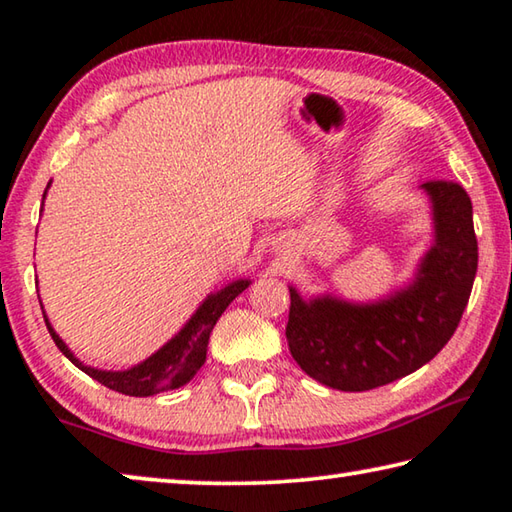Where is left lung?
<instances>
[{
	"label": "left lung",
	"instance_id": "obj_1",
	"mask_svg": "<svg viewBox=\"0 0 512 512\" xmlns=\"http://www.w3.org/2000/svg\"><path fill=\"white\" fill-rule=\"evenodd\" d=\"M422 187L433 201L436 244L409 289L363 307L305 302L289 289L291 357L320 384L350 393L391 384L436 357L461 323L479 264L472 201L452 180Z\"/></svg>",
	"mask_w": 512,
	"mask_h": 512
}]
</instances>
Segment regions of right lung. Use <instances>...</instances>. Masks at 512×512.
<instances>
[{
    "label": "right lung",
    "instance_id": "obj_1",
    "mask_svg": "<svg viewBox=\"0 0 512 512\" xmlns=\"http://www.w3.org/2000/svg\"><path fill=\"white\" fill-rule=\"evenodd\" d=\"M246 287H248V280H239V282H232L230 287L221 289L219 293H214V296H210L203 302L201 309L192 316V320L180 329L176 339H171L164 348L155 352L153 357L140 363V366L124 372H106V370H94V368L83 366V363L67 350V345L60 341V336L54 332V327L49 325L47 318L45 323L51 339H54V343L58 345V350L63 352L76 368H81L85 375H90L92 379H97L99 384L108 386L121 395L149 397V395L171 391V388L185 386L187 381L196 375V370L205 363L207 341H210V334L216 325V320L221 318L225 307H228Z\"/></svg>",
    "mask_w": 512,
    "mask_h": 512
}]
</instances>
